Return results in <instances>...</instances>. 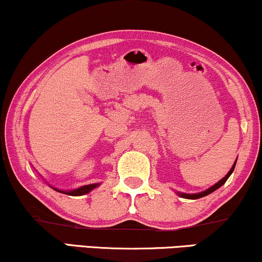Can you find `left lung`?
I'll return each mask as SVG.
<instances>
[{"label":"left lung","mask_w":262,"mask_h":262,"mask_svg":"<svg viewBox=\"0 0 262 262\" xmlns=\"http://www.w3.org/2000/svg\"><path fill=\"white\" fill-rule=\"evenodd\" d=\"M235 165H236V161H235V164L233 165V167H231V169L229 172L227 173V176L224 177V178H222L220 180L219 183H216L215 185L213 186H211L210 187V189H208V190H205V191H203V192H201V193H193V194H187V193H179V196H182V197H184V198H189V200H198V198H202V197H205V196H208L209 193H211V192H213V191L215 190H217L219 189V187H221L223 185L224 183L227 182L228 180V178H229L230 177V174L231 173H233V171H234V168H235Z\"/></svg>","instance_id":"1"}]
</instances>
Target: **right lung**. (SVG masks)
Instances as JSON below:
<instances>
[{
    "label": "right lung",
    "instance_id": "right-lung-1",
    "mask_svg": "<svg viewBox=\"0 0 262 262\" xmlns=\"http://www.w3.org/2000/svg\"><path fill=\"white\" fill-rule=\"evenodd\" d=\"M97 185H98V184H90V185L82 186V187H79V189L73 190V191H60V190H57V189H54V190H57L58 192H62L65 194H71V196H83V194L90 192V191L95 189V187Z\"/></svg>",
    "mask_w": 262,
    "mask_h": 262
}]
</instances>
